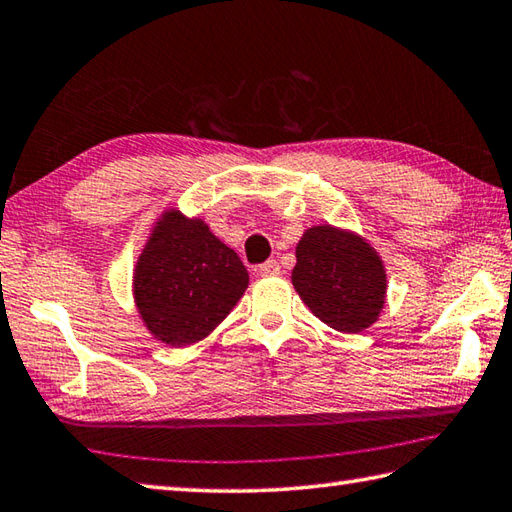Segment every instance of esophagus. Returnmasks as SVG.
Listing matches in <instances>:
<instances>
[{"mask_svg":"<svg viewBox=\"0 0 512 512\" xmlns=\"http://www.w3.org/2000/svg\"><path fill=\"white\" fill-rule=\"evenodd\" d=\"M257 270H259V275H264V277L279 275V264L275 262V259H268V262H264Z\"/></svg>","mask_w":512,"mask_h":512,"instance_id":"esophagus-1","label":"esophagus"}]
</instances>
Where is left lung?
<instances>
[{
  "instance_id": "obj_1",
  "label": "left lung",
  "mask_w": 512,
  "mask_h": 512,
  "mask_svg": "<svg viewBox=\"0 0 512 512\" xmlns=\"http://www.w3.org/2000/svg\"><path fill=\"white\" fill-rule=\"evenodd\" d=\"M293 286L330 328L362 333L384 308L382 259L362 237L333 226L308 228L297 244Z\"/></svg>"
}]
</instances>
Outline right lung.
<instances>
[{"label":"right lung","instance_id":"add662e5","mask_svg":"<svg viewBox=\"0 0 512 512\" xmlns=\"http://www.w3.org/2000/svg\"><path fill=\"white\" fill-rule=\"evenodd\" d=\"M135 302L150 333L170 346L204 339L233 310L248 273L199 219L168 210L135 268Z\"/></svg>","mask_w":512,"mask_h":512}]
</instances>
